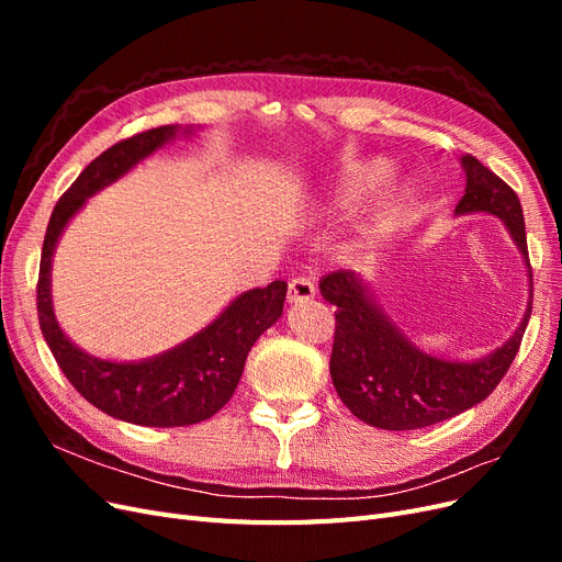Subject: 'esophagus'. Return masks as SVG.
<instances>
[{
  "instance_id": "34e87169",
  "label": "esophagus",
  "mask_w": 562,
  "mask_h": 562,
  "mask_svg": "<svg viewBox=\"0 0 562 562\" xmlns=\"http://www.w3.org/2000/svg\"><path fill=\"white\" fill-rule=\"evenodd\" d=\"M316 295V288L310 279H293L288 283V302L291 304H302V302H310Z\"/></svg>"
}]
</instances>
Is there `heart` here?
Masks as SVG:
<instances>
[{
	"label": "heart",
	"instance_id": "b5f03b06",
	"mask_svg": "<svg viewBox=\"0 0 562 562\" xmlns=\"http://www.w3.org/2000/svg\"><path fill=\"white\" fill-rule=\"evenodd\" d=\"M394 173V164L384 157H366L347 164L339 173L335 187L330 190L328 199L321 203V217L326 223L335 220H345L356 213L359 203L366 201L370 194H375L380 187ZM415 201V187L413 184H398L389 190L384 201L372 211L368 223L361 232V246L363 248H378L386 244L391 236L403 227L407 211H411Z\"/></svg>",
	"mask_w": 562,
	"mask_h": 562
}]
</instances>
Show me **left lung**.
Returning <instances> with one entry per match:
<instances>
[{
    "mask_svg": "<svg viewBox=\"0 0 562 562\" xmlns=\"http://www.w3.org/2000/svg\"><path fill=\"white\" fill-rule=\"evenodd\" d=\"M467 176L464 196L454 215L485 213L499 217L512 234L530 277V300L520 326L502 347L473 361L438 359L413 345L391 321L368 281L339 269L318 288L335 307V342L330 378L337 396L370 427L413 431L431 427L485 401L514 363L527 321L532 314V269L527 258L525 220L516 192L502 178L467 155L459 159Z\"/></svg>",
    "mask_w": 562,
    "mask_h": 562,
    "instance_id": "obj_1",
    "label": "left lung"
}]
</instances>
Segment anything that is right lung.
<instances>
[{"mask_svg": "<svg viewBox=\"0 0 562 562\" xmlns=\"http://www.w3.org/2000/svg\"><path fill=\"white\" fill-rule=\"evenodd\" d=\"M194 126H159L112 145L72 182L50 213L37 283V312L50 353L79 394L98 411L140 427H187L213 417L241 380L246 356L283 314L288 283L274 281L236 295L206 328L143 361H105L79 349L58 326L50 300V262L65 227L89 196L124 178L133 166Z\"/></svg>", "mask_w": 562, "mask_h": 562, "instance_id": "obj_1", "label": "right lung"}]
</instances>
